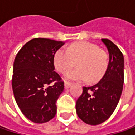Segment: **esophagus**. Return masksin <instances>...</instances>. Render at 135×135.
I'll list each match as a JSON object with an SVG mask.
<instances>
[{"label": "esophagus", "mask_w": 135, "mask_h": 135, "mask_svg": "<svg viewBox=\"0 0 135 135\" xmlns=\"http://www.w3.org/2000/svg\"><path fill=\"white\" fill-rule=\"evenodd\" d=\"M71 84H71L70 82L66 81V82H65V84H64V86H65V88H66V89H67V88H69L71 86Z\"/></svg>", "instance_id": "1"}]
</instances>
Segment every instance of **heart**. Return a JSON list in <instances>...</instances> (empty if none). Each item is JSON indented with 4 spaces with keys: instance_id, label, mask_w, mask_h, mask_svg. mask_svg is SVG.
Masks as SVG:
<instances>
[{
    "instance_id": "1",
    "label": "heart",
    "mask_w": 135,
    "mask_h": 135,
    "mask_svg": "<svg viewBox=\"0 0 135 135\" xmlns=\"http://www.w3.org/2000/svg\"><path fill=\"white\" fill-rule=\"evenodd\" d=\"M77 69L69 73L66 78L73 80L99 81L109 66V55L97 44L89 41L75 42L66 48L61 47L54 55V65L61 73H66L75 66Z\"/></svg>"
}]
</instances>
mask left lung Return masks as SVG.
I'll return each instance as SVG.
<instances>
[{
    "label": "left lung",
    "instance_id": "8db88e82",
    "mask_svg": "<svg viewBox=\"0 0 135 135\" xmlns=\"http://www.w3.org/2000/svg\"><path fill=\"white\" fill-rule=\"evenodd\" d=\"M102 41L109 54L107 71L98 84L84 87L76 102L79 118L90 125L100 124L110 117L120 101L124 82V59L121 51L109 39Z\"/></svg>",
    "mask_w": 135,
    "mask_h": 135
}]
</instances>
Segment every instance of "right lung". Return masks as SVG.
I'll use <instances>...</instances> for the list:
<instances>
[{"instance_id":"add662e5","label":"right lung","mask_w":135,"mask_h":135,"mask_svg":"<svg viewBox=\"0 0 135 135\" xmlns=\"http://www.w3.org/2000/svg\"><path fill=\"white\" fill-rule=\"evenodd\" d=\"M65 43L34 38L17 53L13 65L12 90L23 115L43 123L56 114V102L64 90V82L54 71V55Z\"/></svg>"}]
</instances>
